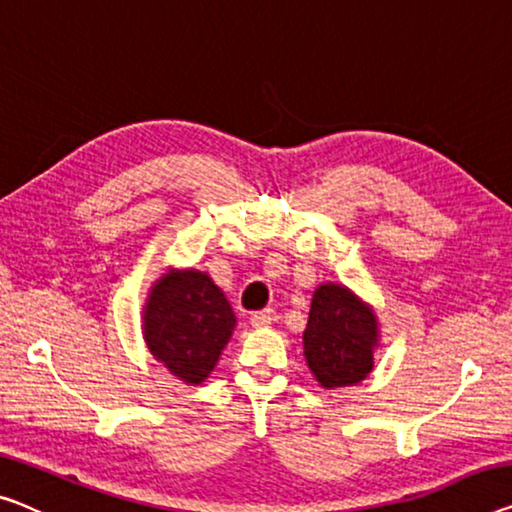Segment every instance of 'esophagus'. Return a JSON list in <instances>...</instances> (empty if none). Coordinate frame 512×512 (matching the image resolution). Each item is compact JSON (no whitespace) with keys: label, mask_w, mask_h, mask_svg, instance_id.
<instances>
[{"label":"esophagus","mask_w":512,"mask_h":512,"mask_svg":"<svg viewBox=\"0 0 512 512\" xmlns=\"http://www.w3.org/2000/svg\"><path fill=\"white\" fill-rule=\"evenodd\" d=\"M273 317H276V312H273L271 308L259 310L253 317H250V324H253L255 329H262V326H269L273 322Z\"/></svg>","instance_id":"1"}]
</instances>
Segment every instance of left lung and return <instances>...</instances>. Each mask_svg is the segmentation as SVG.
Instances as JSON below:
<instances>
[{
    "label": "left lung",
    "instance_id": "obj_1",
    "mask_svg": "<svg viewBox=\"0 0 512 512\" xmlns=\"http://www.w3.org/2000/svg\"><path fill=\"white\" fill-rule=\"evenodd\" d=\"M379 338V317L368 301L342 282H322L315 289L303 356L319 386L333 391L361 384L375 365Z\"/></svg>",
    "mask_w": 512,
    "mask_h": 512
}]
</instances>
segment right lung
<instances>
[{
  "instance_id": "obj_1",
  "label": "right lung",
  "mask_w": 512,
  "mask_h": 512,
  "mask_svg": "<svg viewBox=\"0 0 512 512\" xmlns=\"http://www.w3.org/2000/svg\"><path fill=\"white\" fill-rule=\"evenodd\" d=\"M234 329L232 305L207 271L172 266L151 282L142 338L151 356L183 384L200 386L211 375Z\"/></svg>"
}]
</instances>
